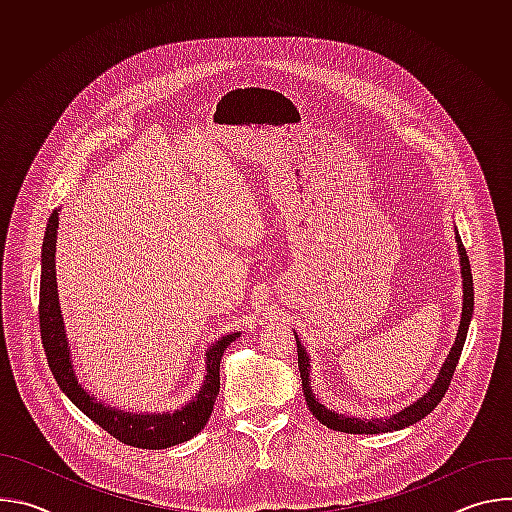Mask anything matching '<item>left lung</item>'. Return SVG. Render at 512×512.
Masks as SVG:
<instances>
[{"label": "left lung", "mask_w": 512, "mask_h": 512, "mask_svg": "<svg viewBox=\"0 0 512 512\" xmlns=\"http://www.w3.org/2000/svg\"><path fill=\"white\" fill-rule=\"evenodd\" d=\"M458 251H460V257H462V277H464V308H462V322H460V330H458V336H456V342L452 346V352L450 356L446 358L444 367L440 371V377H437V381L433 383V387L413 405H409L407 409L399 411L397 415L389 417V419H354V417H344V415H338L330 409H326L324 405H320L312 391H310V371H308V356H306V350L302 348L298 336H296V342H298V364H300V375H302V385H304V395H306V401H308V407L310 411L314 413V417L324 423L326 427L330 429H336V431H344V433H385V431H397V429H403L407 425H413L415 421L423 419L425 415H429L437 405H440V401L444 399V395L448 393V387L454 379V371L458 367V360H460V354H462V348H464V342H466V336H468V326H470V320H472V312H474V283H472V269H470V259L466 255V249L462 245V239L458 237Z\"/></svg>", "instance_id": "left-lung-1"}]
</instances>
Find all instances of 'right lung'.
Instances as JSON below:
<instances>
[{"label":"right lung","instance_id":"1","mask_svg":"<svg viewBox=\"0 0 512 512\" xmlns=\"http://www.w3.org/2000/svg\"><path fill=\"white\" fill-rule=\"evenodd\" d=\"M56 229H58V210H52L44 243H42V273H40V338L46 352L48 367L62 389V393L75 403L89 419L101 425L121 444L143 448V450H164L176 444L188 442L196 433H200L212 413L214 401L221 389V356L227 346L239 336L227 334L208 350L206 381L198 397L176 413L162 415H131L109 409L95 401L75 379L72 371L70 352L66 344V334L62 326L58 294H56V271H54V249H56Z\"/></svg>","mask_w":512,"mask_h":512}]
</instances>
